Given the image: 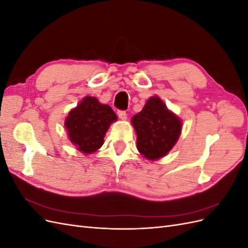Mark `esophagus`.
I'll use <instances>...</instances> for the list:
<instances>
[{
	"mask_svg": "<svg viewBox=\"0 0 248 248\" xmlns=\"http://www.w3.org/2000/svg\"><path fill=\"white\" fill-rule=\"evenodd\" d=\"M117 114H118V117L121 120H126L127 119V114H126L125 110H118Z\"/></svg>",
	"mask_w": 248,
	"mask_h": 248,
	"instance_id": "obj_1",
	"label": "esophagus"
}]
</instances>
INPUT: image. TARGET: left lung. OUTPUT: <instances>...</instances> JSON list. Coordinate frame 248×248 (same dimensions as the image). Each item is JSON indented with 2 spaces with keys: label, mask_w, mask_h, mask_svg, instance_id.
Instances as JSON below:
<instances>
[{
  "label": "left lung",
  "mask_w": 248,
  "mask_h": 248,
  "mask_svg": "<svg viewBox=\"0 0 248 248\" xmlns=\"http://www.w3.org/2000/svg\"><path fill=\"white\" fill-rule=\"evenodd\" d=\"M131 123L137 132V146L149 160L166 156L181 134L182 122L158 96L150 98L144 108L134 115Z\"/></svg>",
  "instance_id": "left-lung-1"
}]
</instances>
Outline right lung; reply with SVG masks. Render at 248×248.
Returning a JSON list of instances; mask_svg holds the SVG:
<instances>
[{"instance_id": "1", "label": "right lung", "mask_w": 248, "mask_h": 248, "mask_svg": "<svg viewBox=\"0 0 248 248\" xmlns=\"http://www.w3.org/2000/svg\"><path fill=\"white\" fill-rule=\"evenodd\" d=\"M117 119L109 106L101 104L95 97L86 96L69 111L65 127L77 149L84 154H92L103 145L108 127Z\"/></svg>"}]
</instances>
